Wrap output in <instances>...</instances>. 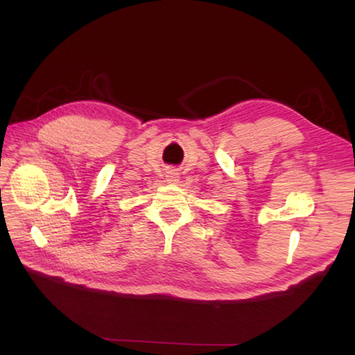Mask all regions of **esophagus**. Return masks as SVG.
I'll return each instance as SVG.
<instances>
[{
	"label": "esophagus",
	"instance_id": "1",
	"mask_svg": "<svg viewBox=\"0 0 355 355\" xmlns=\"http://www.w3.org/2000/svg\"><path fill=\"white\" fill-rule=\"evenodd\" d=\"M178 178H180V175H178V172H177V171L171 169V171L166 172V180H168L169 183H177V182H178Z\"/></svg>",
	"mask_w": 355,
	"mask_h": 355
}]
</instances>
